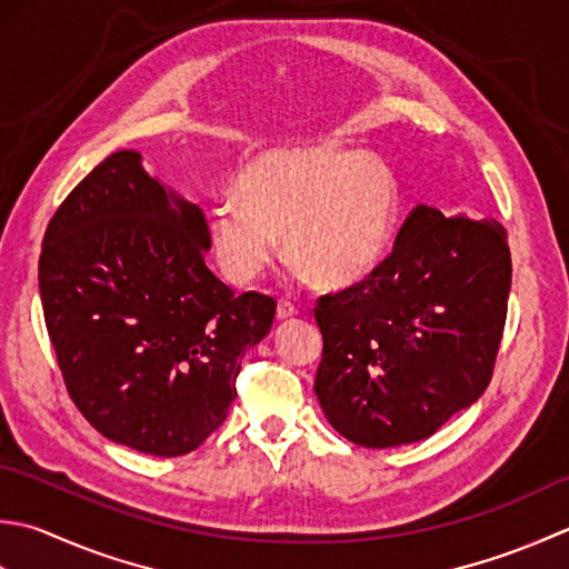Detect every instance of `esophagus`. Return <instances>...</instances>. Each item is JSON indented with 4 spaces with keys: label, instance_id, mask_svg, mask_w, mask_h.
<instances>
[{
    "label": "esophagus",
    "instance_id": "esophagus-1",
    "mask_svg": "<svg viewBox=\"0 0 569 569\" xmlns=\"http://www.w3.org/2000/svg\"><path fill=\"white\" fill-rule=\"evenodd\" d=\"M297 315H299V309L292 305V301H289V299L277 301V319L287 321V319H295Z\"/></svg>",
    "mask_w": 569,
    "mask_h": 569
}]
</instances>
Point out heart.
Masks as SVG:
<instances>
[{"mask_svg": "<svg viewBox=\"0 0 569 569\" xmlns=\"http://www.w3.org/2000/svg\"><path fill=\"white\" fill-rule=\"evenodd\" d=\"M236 199L208 211L216 260L246 287L270 268L282 236L287 260L323 289L376 270L396 220V177L380 159L333 144L274 149L240 173Z\"/></svg>", "mask_w": 569, "mask_h": 569, "instance_id": "1", "label": "heart"}]
</instances>
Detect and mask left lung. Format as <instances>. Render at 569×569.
Returning a JSON list of instances; mask_svg holds the SVG:
<instances>
[{
	"mask_svg": "<svg viewBox=\"0 0 569 569\" xmlns=\"http://www.w3.org/2000/svg\"><path fill=\"white\" fill-rule=\"evenodd\" d=\"M511 250L493 218L417 206L366 280L319 297L315 392L339 435L386 449L435 435L491 382Z\"/></svg>",
	"mask_w": 569,
	"mask_h": 569,
	"instance_id": "1",
	"label": "left lung"
}]
</instances>
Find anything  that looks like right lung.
<instances>
[{"label": "right lung", "mask_w": 569, "mask_h": 569, "mask_svg": "<svg viewBox=\"0 0 569 569\" xmlns=\"http://www.w3.org/2000/svg\"><path fill=\"white\" fill-rule=\"evenodd\" d=\"M132 149L92 169L49 220L39 258L46 329L66 390L98 432L181 457L223 425L240 358L277 301L206 268L208 220Z\"/></svg>", "instance_id": "add662e5"}]
</instances>
